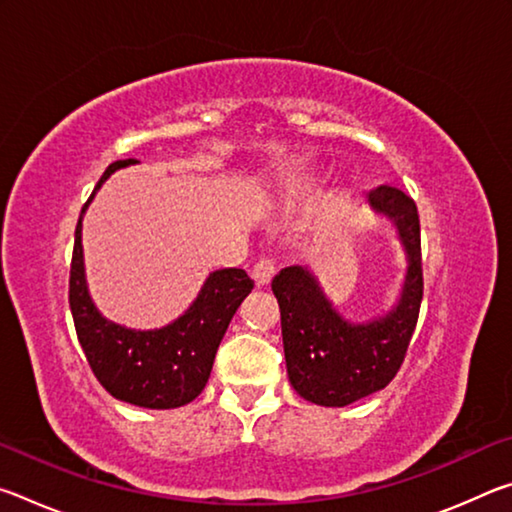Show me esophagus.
Returning a JSON list of instances; mask_svg holds the SVG:
<instances>
[{
	"label": "esophagus",
	"instance_id": "34e87169",
	"mask_svg": "<svg viewBox=\"0 0 512 512\" xmlns=\"http://www.w3.org/2000/svg\"><path fill=\"white\" fill-rule=\"evenodd\" d=\"M273 275H275V262H273V259L262 257L253 266V280L257 282V287H264V284L271 282Z\"/></svg>",
	"mask_w": 512,
	"mask_h": 512
}]
</instances>
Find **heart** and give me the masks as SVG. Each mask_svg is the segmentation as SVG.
Here are the masks:
<instances>
[{"instance_id": "heart-1", "label": "heart", "mask_w": 512, "mask_h": 512, "mask_svg": "<svg viewBox=\"0 0 512 512\" xmlns=\"http://www.w3.org/2000/svg\"><path fill=\"white\" fill-rule=\"evenodd\" d=\"M293 194H298V196H307L311 189H314V180H309V178H302V180H298V183H293Z\"/></svg>"}]
</instances>
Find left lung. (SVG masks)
Returning a JSON list of instances; mask_svg holds the SVG:
<instances>
[{
    "label": "left lung",
    "mask_w": 512,
    "mask_h": 512,
    "mask_svg": "<svg viewBox=\"0 0 512 512\" xmlns=\"http://www.w3.org/2000/svg\"><path fill=\"white\" fill-rule=\"evenodd\" d=\"M368 205L395 225L406 255L400 298L384 316L343 318L307 266H287L271 289L282 314L284 359L291 386L318 406H348L381 391L400 370L422 302L420 219L413 198L381 185Z\"/></svg>",
    "instance_id": "obj_1"
}]
</instances>
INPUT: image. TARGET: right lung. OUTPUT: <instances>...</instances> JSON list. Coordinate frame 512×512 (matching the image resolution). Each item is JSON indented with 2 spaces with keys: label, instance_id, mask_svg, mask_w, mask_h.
<instances>
[{
  "label": "right lung",
  "instance_id": "right-lung-1",
  "mask_svg": "<svg viewBox=\"0 0 512 512\" xmlns=\"http://www.w3.org/2000/svg\"><path fill=\"white\" fill-rule=\"evenodd\" d=\"M131 164L135 160L112 162L94 187L90 201L112 173ZM90 201L76 225L69 268V309L85 359L99 384L121 402L142 409L185 406L205 388L225 329L255 282L244 268H221L207 275L196 300L173 323L158 329H131L112 323L94 305L85 280L81 228Z\"/></svg>",
  "mask_w": 512,
  "mask_h": 512
}]
</instances>
